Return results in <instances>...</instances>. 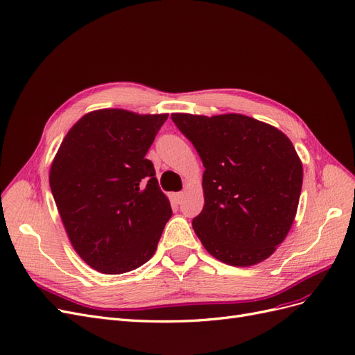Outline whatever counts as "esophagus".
I'll return each instance as SVG.
<instances>
[{
    "instance_id": "obj_1",
    "label": "esophagus",
    "mask_w": 355,
    "mask_h": 355,
    "mask_svg": "<svg viewBox=\"0 0 355 355\" xmlns=\"http://www.w3.org/2000/svg\"><path fill=\"white\" fill-rule=\"evenodd\" d=\"M173 200L176 204H180L182 200H184V192H175L173 194Z\"/></svg>"
}]
</instances>
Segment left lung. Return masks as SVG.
Segmentation results:
<instances>
[{"mask_svg": "<svg viewBox=\"0 0 355 355\" xmlns=\"http://www.w3.org/2000/svg\"><path fill=\"white\" fill-rule=\"evenodd\" d=\"M202 161L204 207L192 220L213 257L232 266L268 259L295 220L304 170L290 139L241 114H171Z\"/></svg>", "mask_w": 355, "mask_h": 355, "instance_id": "left-lung-1", "label": "left lung"}]
</instances>
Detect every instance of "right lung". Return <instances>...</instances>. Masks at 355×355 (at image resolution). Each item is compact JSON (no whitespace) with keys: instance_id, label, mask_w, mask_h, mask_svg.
I'll return each instance as SVG.
<instances>
[{"instance_id":"right-lung-1","label":"right lung","mask_w":355,"mask_h":355,"mask_svg":"<svg viewBox=\"0 0 355 355\" xmlns=\"http://www.w3.org/2000/svg\"><path fill=\"white\" fill-rule=\"evenodd\" d=\"M167 116L89 112L72 125L53 159L50 188L68 239L102 274H124L151 259L171 216L154 164L145 158Z\"/></svg>"}]
</instances>
